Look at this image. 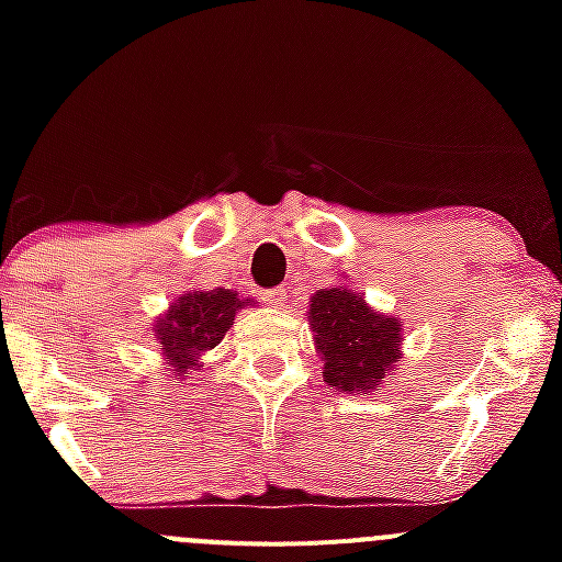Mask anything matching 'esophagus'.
Wrapping results in <instances>:
<instances>
[{
    "instance_id": "34e87169",
    "label": "esophagus",
    "mask_w": 562,
    "mask_h": 562,
    "mask_svg": "<svg viewBox=\"0 0 562 562\" xmlns=\"http://www.w3.org/2000/svg\"><path fill=\"white\" fill-rule=\"evenodd\" d=\"M260 299H263V302L269 304V307L280 310L282 304L288 302V291H285V288H269V291L260 293Z\"/></svg>"
}]
</instances>
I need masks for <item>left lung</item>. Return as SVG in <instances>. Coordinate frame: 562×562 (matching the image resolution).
I'll list each match as a JSON object with an SVG mask.
<instances>
[{
  "label": "left lung",
  "instance_id": "obj_1",
  "mask_svg": "<svg viewBox=\"0 0 562 562\" xmlns=\"http://www.w3.org/2000/svg\"><path fill=\"white\" fill-rule=\"evenodd\" d=\"M323 378L342 391H370L400 359V323L378 315L348 288H323L310 304Z\"/></svg>",
  "mask_w": 562,
  "mask_h": 562
}]
</instances>
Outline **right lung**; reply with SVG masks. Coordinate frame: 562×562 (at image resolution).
I'll return each mask as SVG.
<instances>
[{
  "label": "right lung",
  "mask_w": 562,
  "mask_h": 562,
  "mask_svg": "<svg viewBox=\"0 0 562 562\" xmlns=\"http://www.w3.org/2000/svg\"><path fill=\"white\" fill-rule=\"evenodd\" d=\"M249 302H241L234 291H192L181 293L171 304L166 317H160L155 326L160 339L162 353L176 367V375H190V367H195L198 356L220 345L231 326H234L236 310Z\"/></svg>",
  "instance_id": "1"
}]
</instances>
